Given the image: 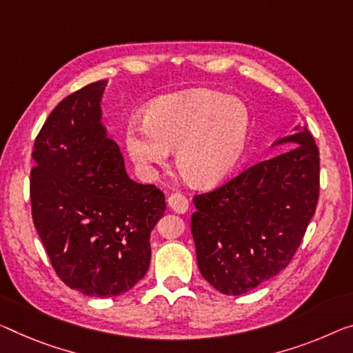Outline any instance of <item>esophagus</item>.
Here are the masks:
<instances>
[{"label":"esophagus","mask_w":353,"mask_h":353,"mask_svg":"<svg viewBox=\"0 0 353 353\" xmlns=\"http://www.w3.org/2000/svg\"><path fill=\"white\" fill-rule=\"evenodd\" d=\"M167 203H169V207L173 211H176V213H186L188 208H189L188 199L184 197V195L180 194V192L170 194L169 197H167Z\"/></svg>","instance_id":"1"}]
</instances>
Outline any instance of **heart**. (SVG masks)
Instances as JSON below:
<instances>
[{
  "label": "heart",
  "instance_id": "1",
  "mask_svg": "<svg viewBox=\"0 0 353 353\" xmlns=\"http://www.w3.org/2000/svg\"><path fill=\"white\" fill-rule=\"evenodd\" d=\"M251 118L246 105L218 91L188 90L162 96L145 110V121L124 131L128 153L143 173L164 165L170 148L183 176L200 188L224 181L245 154Z\"/></svg>",
  "mask_w": 353,
  "mask_h": 353
}]
</instances>
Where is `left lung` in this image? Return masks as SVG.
<instances>
[{
	"mask_svg": "<svg viewBox=\"0 0 353 353\" xmlns=\"http://www.w3.org/2000/svg\"><path fill=\"white\" fill-rule=\"evenodd\" d=\"M295 129L274 143L289 150L192 199L199 270L221 294H246L283 271L316 213L319 148L306 128Z\"/></svg>",
	"mask_w": 353,
	"mask_h": 353,
	"instance_id": "1",
	"label": "left lung"
}]
</instances>
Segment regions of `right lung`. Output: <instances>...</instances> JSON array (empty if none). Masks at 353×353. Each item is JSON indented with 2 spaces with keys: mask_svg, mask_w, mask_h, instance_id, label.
Masks as SVG:
<instances>
[{
  "mask_svg": "<svg viewBox=\"0 0 353 353\" xmlns=\"http://www.w3.org/2000/svg\"><path fill=\"white\" fill-rule=\"evenodd\" d=\"M107 82L59 102L37 134L30 176L32 222L58 278L90 296H118L150 267L164 192L128 176L101 123Z\"/></svg>",
  "mask_w": 353,
  "mask_h": 353,
  "instance_id": "right-lung-1",
  "label": "right lung"
}]
</instances>
